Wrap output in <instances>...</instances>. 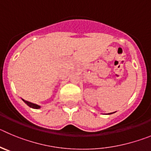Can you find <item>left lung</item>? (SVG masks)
I'll list each match as a JSON object with an SVG mask.
<instances>
[{
  "mask_svg": "<svg viewBox=\"0 0 151 151\" xmlns=\"http://www.w3.org/2000/svg\"><path fill=\"white\" fill-rule=\"evenodd\" d=\"M113 113H114V112H113ZM110 114H112V113H110Z\"/></svg>",
  "mask_w": 151,
  "mask_h": 151,
  "instance_id": "8db88e82",
  "label": "left lung"
}]
</instances>
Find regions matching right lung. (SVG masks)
Returning a JSON list of instances; mask_svg holds the SVG:
<instances>
[{"mask_svg": "<svg viewBox=\"0 0 151 151\" xmlns=\"http://www.w3.org/2000/svg\"><path fill=\"white\" fill-rule=\"evenodd\" d=\"M22 100L24 101V103H25L26 104H27V106H29V107L32 108V109H40V106H38V105L34 104V103H30V102H28V101H26V100H24V99H22Z\"/></svg>", "mask_w": 151, "mask_h": 151, "instance_id": "1", "label": "right lung"}]
</instances>
